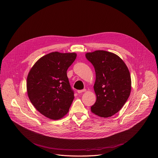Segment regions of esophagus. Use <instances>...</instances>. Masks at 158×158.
<instances>
[{"mask_svg": "<svg viewBox=\"0 0 158 158\" xmlns=\"http://www.w3.org/2000/svg\"><path fill=\"white\" fill-rule=\"evenodd\" d=\"M86 89H83V90H78V91H77V92H78V94H81V93L85 92H86Z\"/></svg>", "mask_w": 158, "mask_h": 158, "instance_id": "esophagus-1", "label": "esophagus"}]
</instances>
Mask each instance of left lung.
Wrapping results in <instances>:
<instances>
[{"label":"left lung","mask_w":158,"mask_h":158,"mask_svg":"<svg viewBox=\"0 0 158 158\" xmlns=\"http://www.w3.org/2000/svg\"><path fill=\"white\" fill-rule=\"evenodd\" d=\"M95 72L94 89L96 101L91 112L101 118H109L118 112L131 92L128 68L118 56L105 50L85 54Z\"/></svg>","instance_id":"1"}]
</instances>
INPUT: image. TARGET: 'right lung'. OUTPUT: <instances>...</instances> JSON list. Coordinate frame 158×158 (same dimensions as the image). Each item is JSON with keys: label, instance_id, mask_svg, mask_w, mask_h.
<instances>
[{"label": "right lung", "instance_id": "add662e5", "mask_svg": "<svg viewBox=\"0 0 158 158\" xmlns=\"http://www.w3.org/2000/svg\"><path fill=\"white\" fill-rule=\"evenodd\" d=\"M76 57L75 53H50L40 57L28 73V98L37 110L50 119L63 118L69 111L74 94L66 72Z\"/></svg>", "mask_w": 158, "mask_h": 158}]
</instances>
